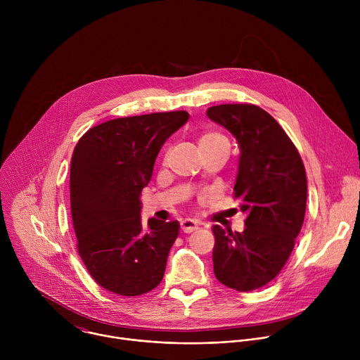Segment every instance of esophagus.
Returning a JSON list of instances; mask_svg holds the SVG:
<instances>
[{"mask_svg":"<svg viewBox=\"0 0 360 360\" xmlns=\"http://www.w3.org/2000/svg\"><path fill=\"white\" fill-rule=\"evenodd\" d=\"M196 228H198V224H196L195 221H192V219H184V221L181 222V231H182L184 233H191V232H193Z\"/></svg>","mask_w":360,"mask_h":360,"instance_id":"1","label":"esophagus"}]
</instances>
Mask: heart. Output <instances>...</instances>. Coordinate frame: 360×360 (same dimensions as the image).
<instances>
[{
	"instance_id": "b5f03b06",
	"label": "heart",
	"mask_w": 360,
	"mask_h": 360,
	"mask_svg": "<svg viewBox=\"0 0 360 360\" xmlns=\"http://www.w3.org/2000/svg\"><path fill=\"white\" fill-rule=\"evenodd\" d=\"M219 146H226L229 148L228 139L218 134V132H203L199 136V148L202 150L205 149H212V148H219Z\"/></svg>"
}]
</instances>
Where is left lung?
<instances>
[{"instance_id":"8db88e82","label":"left lung","mask_w":360,"mask_h":360,"mask_svg":"<svg viewBox=\"0 0 360 360\" xmlns=\"http://www.w3.org/2000/svg\"><path fill=\"white\" fill-rule=\"evenodd\" d=\"M207 115L238 141L233 198L246 214L243 232L212 228L214 272L225 286L249 292L278 276L293 250L306 211V172L283 128L252 104L211 107Z\"/></svg>"}]
</instances>
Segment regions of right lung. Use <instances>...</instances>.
Instances as JSON below:
<instances>
[{"label": "right lung", "mask_w": 360, "mask_h": 360, "mask_svg": "<svg viewBox=\"0 0 360 360\" xmlns=\"http://www.w3.org/2000/svg\"><path fill=\"white\" fill-rule=\"evenodd\" d=\"M186 111L110 120L88 129L71 160V215L81 259L104 289L143 295L164 278L178 221L141 222V192Z\"/></svg>", "instance_id": "obj_1"}]
</instances>
